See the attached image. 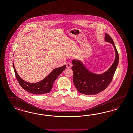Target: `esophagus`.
<instances>
[{"mask_svg": "<svg viewBox=\"0 0 133 133\" xmlns=\"http://www.w3.org/2000/svg\"><path fill=\"white\" fill-rule=\"evenodd\" d=\"M66 65L67 68H69L71 67L72 65L70 64H69V63H67Z\"/></svg>", "mask_w": 133, "mask_h": 133, "instance_id": "obj_1", "label": "esophagus"}]
</instances>
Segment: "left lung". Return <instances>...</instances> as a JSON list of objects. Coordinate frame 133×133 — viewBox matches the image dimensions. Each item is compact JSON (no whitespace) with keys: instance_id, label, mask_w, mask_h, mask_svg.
<instances>
[{"instance_id":"8db88e82","label":"left lung","mask_w":133,"mask_h":133,"mask_svg":"<svg viewBox=\"0 0 133 133\" xmlns=\"http://www.w3.org/2000/svg\"><path fill=\"white\" fill-rule=\"evenodd\" d=\"M105 41L112 43L115 51V59L109 69L102 74H95L89 71L81 62L73 60L72 69L73 82L78 92L86 95H96L104 91L109 85L119 62V55L112 38L106 34Z\"/></svg>"}]
</instances>
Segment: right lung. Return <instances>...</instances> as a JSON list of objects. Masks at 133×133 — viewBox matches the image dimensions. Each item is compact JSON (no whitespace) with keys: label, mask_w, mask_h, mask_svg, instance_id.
Masks as SVG:
<instances>
[{"label":"right lung","mask_w":133,"mask_h":133,"mask_svg":"<svg viewBox=\"0 0 133 133\" xmlns=\"http://www.w3.org/2000/svg\"><path fill=\"white\" fill-rule=\"evenodd\" d=\"M13 66L16 78L21 86L27 92L35 95H43L50 92L52 88L54 82L66 68V65H64L61 67L55 68L49 75L41 82L29 83L25 82L21 78L17 73L14 63Z\"/></svg>","instance_id":"obj_1"}]
</instances>
